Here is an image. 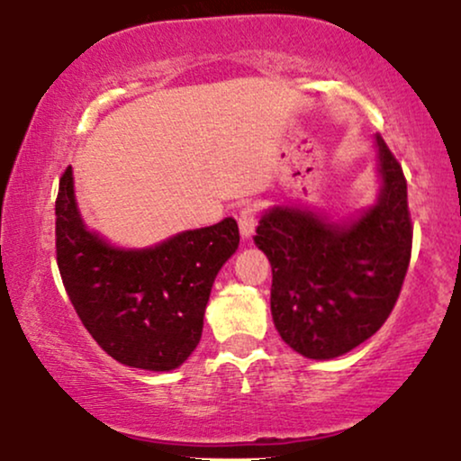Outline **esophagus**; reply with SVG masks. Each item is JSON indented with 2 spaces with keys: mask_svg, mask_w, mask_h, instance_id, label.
Returning a JSON list of instances; mask_svg holds the SVG:
<instances>
[{
  "mask_svg": "<svg viewBox=\"0 0 461 461\" xmlns=\"http://www.w3.org/2000/svg\"><path fill=\"white\" fill-rule=\"evenodd\" d=\"M258 223V210L253 205H245V208L238 212V227H240V234L242 238H249L253 234Z\"/></svg>",
  "mask_w": 461,
  "mask_h": 461,
  "instance_id": "34e87169",
  "label": "esophagus"
}]
</instances>
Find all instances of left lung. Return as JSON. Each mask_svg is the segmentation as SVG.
Instances as JSON below:
<instances>
[{"label": "left lung", "instance_id": "8db88e82", "mask_svg": "<svg viewBox=\"0 0 461 461\" xmlns=\"http://www.w3.org/2000/svg\"><path fill=\"white\" fill-rule=\"evenodd\" d=\"M384 188L377 205L348 225L294 208L260 219L256 245L273 268L271 314L288 347L331 359L368 340L399 299L411 258L407 182L377 134Z\"/></svg>", "mask_w": 461, "mask_h": 461}]
</instances>
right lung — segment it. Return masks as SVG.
<instances>
[{
  "instance_id": "1",
  "label": "right lung",
  "mask_w": 461,
  "mask_h": 461,
  "mask_svg": "<svg viewBox=\"0 0 461 461\" xmlns=\"http://www.w3.org/2000/svg\"><path fill=\"white\" fill-rule=\"evenodd\" d=\"M238 242L236 221L223 219L151 249H114L79 219L71 167L60 177L58 271L82 325L125 366L173 370L194 351L214 277Z\"/></svg>"
}]
</instances>
